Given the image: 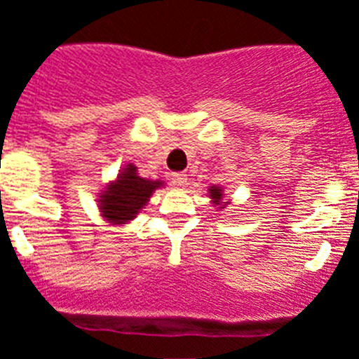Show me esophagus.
<instances>
[{"mask_svg":"<svg viewBox=\"0 0 359 359\" xmlns=\"http://www.w3.org/2000/svg\"><path fill=\"white\" fill-rule=\"evenodd\" d=\"M172 184L175 187H184L187 184V175H186V173H173Z\"/></svg>","mask_w":359,"mask_h":359,"instance_id":"1","label":"esophagus"}]
</instances>
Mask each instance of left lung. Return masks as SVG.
Here are the masks:
<instances>
[{"mask_svg": "<svg viewBox=\"0 0 359 359\" xmlns=\"http://www.w3.org/2000/svg\"><path fill=\"white\" fill-rule=\"evenodd\" d=\"M209 193H210V198L214 200V203H216V205H221L219 203V200L223 198V195H221V189L217 186H212L209 189ZM221 209H223V207H221Z\"/></svg>", "mask_w": 359, "mask_h": 359, "instance_id": "8db88e82", "label": "left lung"}]
</instances>
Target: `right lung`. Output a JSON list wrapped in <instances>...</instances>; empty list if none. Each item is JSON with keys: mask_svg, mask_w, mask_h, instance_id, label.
<instances>
[{"mask_svg": "<svg viewBox=\"0 0 359 359\" xmlns=\"http://www.w3.org/2000/svg\"><path fill=\"white\" fill-rule=\"evenodd\" d=\"M159 180H147L136 173V168L129 164L118 175L116 182H113L100 196V210L108 221L120 225L136 217L140 209H143L149 202L156 187H159Z\"/></svg>", "mask_w": 359, "mask_h": 359, "instance_id": "right-lung-1", "label": "right lung"}]
</instances>
